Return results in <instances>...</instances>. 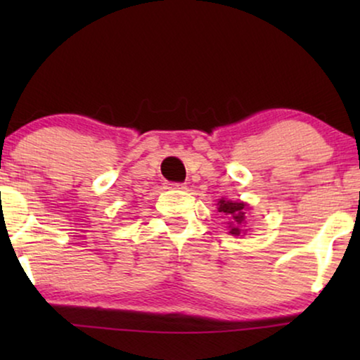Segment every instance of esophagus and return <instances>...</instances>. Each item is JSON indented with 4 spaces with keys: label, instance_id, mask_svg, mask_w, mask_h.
Wrapping results in <instances>:
<instances>
[{
    "label": "esophagus",
    "instance_id": "esophagus-1",
    "mask_svg": "<svg viewBox=\"0 0 360 360\" xmlns=\"http://www.w3.org/2000/svg\"><path fill=\"white\" fill-rule=\"evenodd\" d=\"M169 188H172V190H184L185 185L184 184H175V181H170Z\"/></svg>",
    "mask_w": 360,
    "mask_h": 360
}]
</instances>
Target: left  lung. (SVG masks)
<instances>
[{
	"mask_svg": "<svg viewBox=\"0 0 360 360\" xmlns=\"http://www.w3.org/2000/svg\"><path fill=\"white\" fill-rule=\"evenodd\" d=\"M218 211L219 213H224L226 218H228V224H229V233L234 236L240 234V228L245 224V206L240 201H228V200H219L218 203Z\"/></svg>",
	"mask_w": 360,
	"mask_h": 360,
	"instance_id": "left-lung-1",
	"label": "left lung"
}]
</instances>
